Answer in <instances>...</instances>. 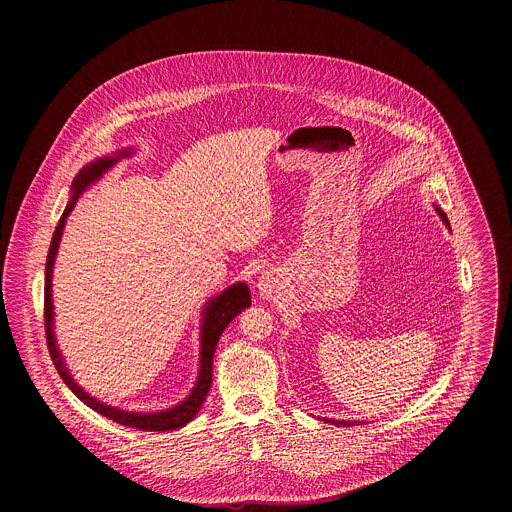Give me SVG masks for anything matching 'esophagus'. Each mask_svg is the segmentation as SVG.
Returning a JSON list of instances; mask_svg holds the SVG:
<instances>
[{"label":"esophagus","mask_w":512,"mask_h":512,"mask_svg":"<svg viewBox=\"0 0 512 512\" xmlns=\"http://www.w3.org/2000/svg\"><path fill=\"white\" fill-rule=\"evenodd\" d=\"M258 288H260V295L270 299V297H274V293L278 290V284H276V280L270 274H264L260 278V282H258Z\"/></svg>","instance_id":"34e87169"}]
</instances>
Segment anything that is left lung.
Here are the masks:
<instances>
[{
    "label": "left lung",
    "instance_id": "1",
    "mask_svg": "<svg viewBox=\"0 0 512 512\" xmlns=\"http://www.w3.org/2000/svg\"><path fill=\"white\" fill-rule=\"evenodd\" d=\"M436 211H438V215L441 217V220L445 222V226H449V220L445 217V213H443L441 209H438V207H436ZM335 424H337V426H353V424H357V422H335Z\"/></svg>",
    "mask_w": 512,
    "mask_h": 512
}]
</instances>
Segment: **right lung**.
<instances>
[{
	"label": "right lung",
	"mask_w": 512,
	"mask_h": 512,
	"mask_svg": "<svg viewBox=\"0 0 512 512\" xmlns=\"http://www.w3.org/2000/svg\"><path fill=\"white\" fill-rule=\"evenodd\" d=\"M130 155V149H122L118 155H110V157H102L96 159L92 163H88L84 169H80V173L74 177L73 181V197L63 213V217L59 220L53 240H51V248L47 254V266H45V335H47V347L53 359V365L59 370L63 382L71 388L76 398H80L86 406H90L92 410H96L98 414L110 418L116 424L128 426V428H136L142 432H167V430H177L181 426H185L187 422H191L197 412L201 410L211 382H213V357H215V349L219 343L222 331L226 329V325L246 307H250V290L246 284H234L228 290L220 293L219 297L211 299L209 305L205 307V321H203V333H201V370H199V380L193 388V392L189 394V398L185 402H181L179 406L165 410V412H153V414H134V412H124L112 406H106L102 402H98L96 398H92L90 394H86L76 382L73 376L67 372L65 363L61 359V353L55 345V337H53V301H51V276H53V264H55V256L59 250V242L63 236V228H65V220L71 215V211L76 205L78 195L90 185L94 183L106 169H110L118 157H126Z\"/></svg>",
	"instance_id": "right-lung-1"
}]
</instances>
